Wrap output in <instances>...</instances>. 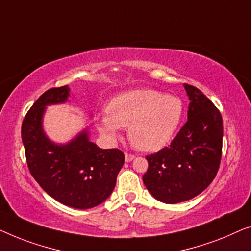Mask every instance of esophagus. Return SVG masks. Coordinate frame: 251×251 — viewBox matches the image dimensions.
<instances>
[{"label":"esophagus","instance_id":"1","mask_svg":"<svg viewBox=\"0 0 251 251\" xmlns=\"http://www.w3.org/2000/svg\"><path fill=\"white\" fill-rule=\"evenodd\" d=\"M134 158H135V156H134V154H132V153H125V160L127 161V162H129V161H132Z\"/></svg>","mask_w":251,"mask_h":251}]
</instances>
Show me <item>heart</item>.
<instances>
[{"instance_id":"1","label":"heart","mask_w":251,"mask_h":251,"mask_svg":"<svg viewBox=\"0 0 251 251\" xmlns=\"http://www.w3.org/2000/svg\"><path fill=\"white\" fill-rule=\"evenodd\" d=\"M108 114L98 118V128L109 140L128 127V137L143 151H158L172 142L184 116V104L176 95L152 89L133 90L109 102Z\"/></svg>"}]
</instances>
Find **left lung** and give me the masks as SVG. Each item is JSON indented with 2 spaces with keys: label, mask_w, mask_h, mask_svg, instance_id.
I'll list each match as a JSON object with an SVG mask.
<instances>
[{
  "label": "left lung",
  "mask_w": 251,
  "mask_h": 251,
  "mask_svg": "<svg viewBox=\"0 0 251 251\" xmlns=\"http://www.w3.org/2000/svg\"><path fill=\"white\" fill-rule=\"evenodd\" d=\"M190 105L188 122L168 147L147 156L143 183L165 203L192 199L213 182L220 168L223 119L215 104L197 87L184 84Z\"/></svg>",
  "instance_id": "obj_1"
}]
</instances>
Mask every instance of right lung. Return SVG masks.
I'll use <instances>...</instances> for the list:
<instances>
[{"mask_svg": "<svg viewBox=\"0 0 251 251\" xmlns=\"http://www.w3.org/2000/svg\"><path fill=\"white\" fill-rule=\"evenodd\" d=\"M69 87H53L37 99L25 116L21 139L30 174L41 188L66 206L89 209L111 195L125 161L119 149H100L84 130L67 144H55L42 128L49 104L63 103Z\"/></svg>", "mask_w": 251, "mask_h": 251, "instance_id": "1", "label": "right lung"}]
</instances>
